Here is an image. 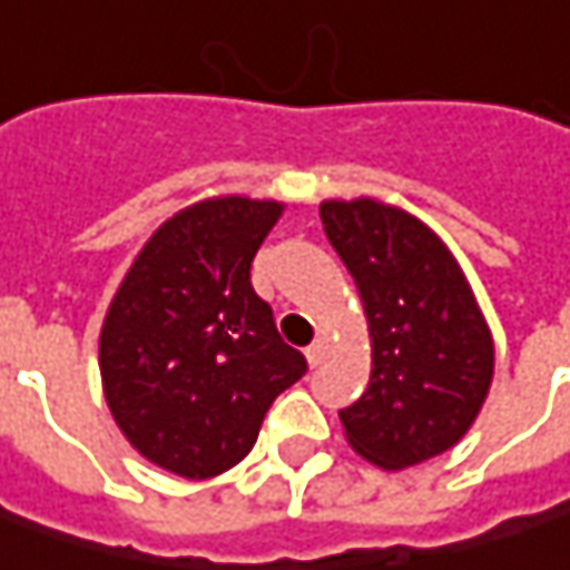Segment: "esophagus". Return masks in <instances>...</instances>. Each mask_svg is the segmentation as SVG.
<instances>
[{
  "label": "esophagus",
  "mask_w": 570,
  "mask_h": 570,
  "mask_svg": "<svg viewBox=\"0 0 570 570\" xmlns=\"http://www.w3.org/2000/svg\"><path fill=\"white\" fill-rule=\"evenodd\" d=\"M325 357H328V342H325V338H316V342H313V345L306 348V361H309L313 367H318V364H322Z\"/></svg>",
  "instance_id": "34e87169"
}]
</instances>
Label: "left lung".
Wrapping results in <instances>:
<instances>
[{
	"label": "left lung",
	"mask_w": 570,
	"mask_h": 570,
	"mask_svg": "<svg viewBox=\"0 0 570 570\" xmlns=\"http://www.w3.org/2000/svg\"><path fill=\"white\" fill-rule=\"evenodd\" d=\"M322 228L345 261L371 332V384L338 410L354 452L403 471L449 452L493 377V338L445 242L377 199H328Z\"/></svg>",
	"instance_id": "obj_1"
}]
</instances>
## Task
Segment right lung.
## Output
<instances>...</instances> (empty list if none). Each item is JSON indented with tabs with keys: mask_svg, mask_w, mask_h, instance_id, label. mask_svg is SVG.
<instances>
[{
	"mask_svg": "<svg viewBox=\"0 0 570 570\" xmlns=\"http://www.w3.org/2000/svg\"><path fill=\"white\" fill-rule=\"evenodd\" d=\"M281 213L274 199L218 196L167 218L106 313V403L164 471L203 481L235 468L271 403L306 374L252 286L254 254Z\"/></svg>",
	"mask_w": 570,
	"mask_h": 570,
	"instance_id": "right-lung-1",
	"label": "right lung"
}]
</instances>
